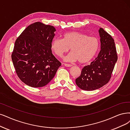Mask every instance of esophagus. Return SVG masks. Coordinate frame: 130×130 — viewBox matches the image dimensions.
<instances>
[{"label": "esophagus", "instance_id": "1", "mask_svg": "<svg viewBox=\"0 0 130 130\" xmlns=\"http://www.w3.org/2000/svg\"><path fill=\"white\" fill-rule=\"evenodd\" d=\"M64 65L66 67H71V66H72V65H71V64H64Z\"/></svg>", "mask_w": 130, "mask_h": 130}]
</instances>
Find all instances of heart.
Masks as SVG:
<instances>
[{
	"mask_svg": "<svg viewBox=\"0 0 130 130\" xmlns=\"http://www.w3.org/2000/svg\"><path fill=\"white\" fill-rule=\"evenodd\" d=\"M52 50L58 57L68 52H71L64 58L65 61L86 63L92 60L97 54L100 48V42L96 37L88 36L78 31L66 32L62 39L55 38L51 43Z\"/></svg>",
	"mask_w": 130,
	"mask_h": 130,
	"instance_id": "1",
	"label": "heart"
}]
</instances>
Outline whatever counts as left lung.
<instances>
[{
  "label": "left lung",
  "mask_w": 130,
  "mask_h": 130,
  "mask_svg": "<svg viewBox=\"0 0 130 130\" xmlns=\"http://www.w3.org/2000/svg\"><path fill=\"white\" fill-rule=\"evenodd\" d=\"M101 51L89 65L85 66L79 77L75 79L78 87L85 90H94L102 87L110 79L117 55L112 37L102 28L99 30Z\"/></svg>",
  "instance_id": "8db88e82"
}]
</instances>
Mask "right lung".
<instances>
[{"label":"right lung","instance_id":"add662e5","mask_svg":"<svg viewBox=\"0 0 130 130\" xmlns=\"http://www.w3.org/2000/svg\"><path fill=\"white\" fill-rule=\"evenodd\" d=\"M56 31L54 26L37 22L28 26L17 39L12 60L19 78L27 85H46L61 66L51 49Z\"/></svg>","mask_w":130,"mask_h":130}]
</instances>
